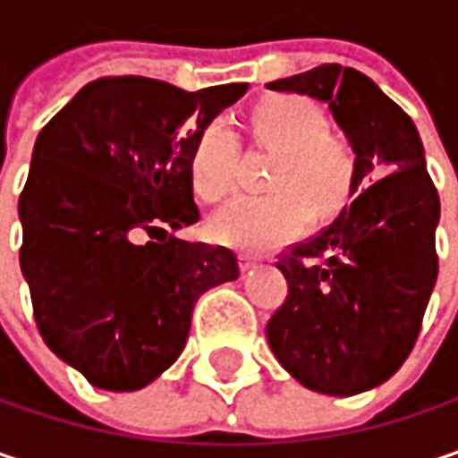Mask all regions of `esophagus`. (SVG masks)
Listing matches in <instances>:
<instances>
[{
	"instance_id": "obj_1",
	"label": "esophagus",
	"mask_w": 458,
	"mask_h": 458,
	"mask_svg": "<svg viewBox=\"0 0 458 458\" xmlns=\"http://www.w3.org/2000/svg\"><path fill=\"white\" fill-rule=\"evenodd\" d=\"M238 262H241V270H251V267L259 262V257H257V254H241Z\"/></svg>"
}]
</instances>
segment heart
<instances>
[{
  "label": "heart",
  "mask_w": 458,
  "mask_h": 458,
  "mask_svg": "<svg viewBox=\"0 0 458 458\" xmlns=\"http://www.w3.org/2000/svg\"><path fill=\"white\" fill-rule=\"evenodd\" d=\"M254 141L275 148L270 193H241L223 204L209 233L243 251H267L296 238L310 209L327 217L346 201L353 183L356 157L344 139L327 133V117L312 99L283 94L262 99L249 114ZM238 139L225 120L207 123L191 148L188 175L199 199L217 201L235 181Z\"/></svg>",
  "instance_id": "1"
}]
</instances>
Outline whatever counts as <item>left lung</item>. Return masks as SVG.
Here are the masks:
<instances>
[{"mask_svg":"<svg viewBox=\"0 0 458 458\" xmlns=\"http://www.w3.org/2000/svg\"><path fill=\"white\" fill-rule=\"evenodd\" d=\"M327 102L356 157L353 201L280 257L288 296L267 322L277 361L310 391L353 395L406 361L436 288L440 199L411 117L353 67L267 83Z\"/></svg>","mask_w":458,"mask_h":458,"instance_id":"obj_1","label":"left lung"}]
</instances>
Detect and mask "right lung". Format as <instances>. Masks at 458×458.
Returning <instances> with one entry per match:
<instances>
[{"label": "right lung", "instance_id": "1", "mask_svg": "<svg viewBox=\"0 0 458 458\" xmlns=\"http://www.w3.org/2000/svg\"><path fill=\"white\" fill-rule=\"evenodd\" d=\"M246 89L99 78L38 133L18 204L21 270L44 344L94 388L157 380L183 352L199 296L238 277L230 249L167 230L199 220L191 148Z\"/></svg>", "mask_w": 458, "mask_h": 458}]
</instances>
